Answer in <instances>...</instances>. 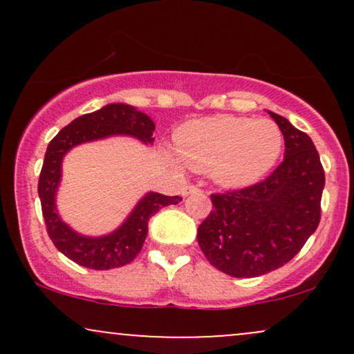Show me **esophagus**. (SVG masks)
<instances>
[{
  "mask_svg": "<svg viewBox=\"0 0 354 354\" xmlns=\"http://www.w3.org/2000/svg\"><path fill=\"white\" fill-rule=\"evenodd\" d=\"M200 188H198V186H194V185H188L185 188V194H191V193H200Z\"/></svg>",
  "mask_w": 354,
  "mask_h": 354,
  "instance_id": "34e87169",
  "label": "esophagus"
}]
</instances>
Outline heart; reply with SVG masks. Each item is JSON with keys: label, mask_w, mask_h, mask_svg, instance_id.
Wrapping results in <instances>:
<instances>
[{"label": "heart", "mask_w": 354, "mask_h": 354, "mask_svg": "<svg viewBox=\"0 0 354 354\" xmlns=\"http://www.w3.org/2000/svg\"><path fill=\"white\" fill-rule=\"evenodd\" d=\"M176 146L189 168L209 171L225 186H245L273 168L283 133L270 120L219 115L183 124Z\"/></svg>", "instance_id": "b5f03b06"}]
</instances>
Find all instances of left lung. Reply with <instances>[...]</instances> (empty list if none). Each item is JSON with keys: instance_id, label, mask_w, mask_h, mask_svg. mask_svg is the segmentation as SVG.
Segmentation results:
<instances>
[{"instance_id": "1", "label": "left lung", "mask_w": 354, "mask_h": 354, "mask_svg": "<svg viewBox=\"0 0 354 354\" xmlns=\"http://www.w3.org/2000/svg\"><path fill=\"white\" fill-rule=\"evenodd\" d=\"M284 138V160L265 180L211 194L198 245L211 266L234 278H256L286 265L321 219L324 169L306 133L270 113Z\"/></svg>"}]
</instances>
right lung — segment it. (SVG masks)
<instances>
[{"mask_svg":"<svg viewBox=\"0 0 354 354\" xmlns=\"http://www.w3.org/2000/svg\"><path fill=\"white\" fill-rule=\"evenodd\" d=\"M154 123L145 113L123 103H113L76 118L64 126L48 145L39 173L38 194L48 236L71 261L89 270H111L131 263L143 248L148 234V219L163 206L176 205L180 196L148 193L115 233L101 238H86L75 233L61 221L55 206V194L61 178V161L68 149L84 141L100 140L109 135H131L151 143Z\"/></svg>","mask_w":354,"mask_h":354,"instance_id":"add662e5","label":"right lung"}]
</instances>
